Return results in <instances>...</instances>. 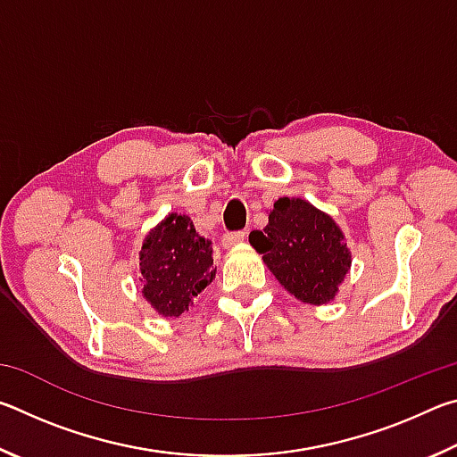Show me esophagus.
Here are the masks:
<instances>
[{
	"instance_id": "1",
	"label": "esophagus",
	"mask_w": 457,
	"mask_h": 457,
	"mask_svg": "<svg viewBox=\"0 0 457 457\" xmlns=\"http://www.w3.org/2000/svg\"><path fill=\"white\" fill-rule=\"evenodd\" d=\"M245 236H247L245 231H229V234L223 236L221 242H223V245H226V247H234L237 244H242L244 239H245Z\"/></svg>"
}]
</instances>
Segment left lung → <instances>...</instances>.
I'll use <instances>...</instances> for the list:
<instances>
[{"instance_id": "1", "label": "left lung", "mask_w": 457, "mask_h": 457, "mask_svg": "<svg viewBox=\"0 0 457 457\" xmlns=\"http://www.w3.org/2000/svg\"><path fill=\"white\" fill-rule=\"evenodd\" d=\"M250 244L286 290L306 304H327L351 270L345 236L328 213L306 199L280 197L268 215L264 231Z\"/></svg>"}]
</instances>
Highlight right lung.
Returning <instances> with one entry per match:
<instances>
[{"label":"right lung","instance_id":"1","mask_svg":"<svg viewBox=\"0 0 457 457\" xmlns=\"http://www.w3.org/2000/svg\"><path fill=\"white\" fill-rule=\"evenodd\" d=\"M143 298L165 319H179L193 298L210 286L213 266L210 239L201 237L187 215L169 213L146 234L141 253Z\"/></svg>","mask_w":457,"mask_h":457}]
</instances>
